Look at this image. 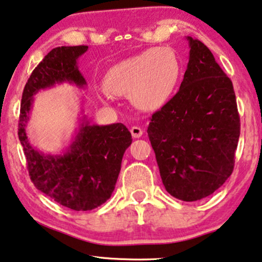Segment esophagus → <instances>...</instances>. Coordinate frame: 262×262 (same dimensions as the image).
<instances>
[{
  "instance_id": "1",
  "label": "esophagus",
  "mask_w": 262,
  "mask_h": 262,
  "mask_svg": "<svg viewBox=\"0 0 262 262\" xmlns=\"http://www.w3.org/2000/svg\"><path fill=\"white\" fill-rule=\"evenodd\" d=\"M130 131L134 138H139L143 136V128H140L139 126H132Z\"/></svg>"
}]
</instances>
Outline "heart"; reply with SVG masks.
<instances>
[{
    "instance_id": "b5f03b06",
    "label": "heart",
    "mask_w": 262,
    "mask_h": 262,
    "mask_svg": "<svg viewBox=\"0 0 262 262\" xmlns=\"http://www.w3.org/2000/svg\"><path fill=\"white\" fill-rule=\"evenodd\" d=\"M181 66L168 48H151L123 60L106 72L104 87L116 97H131L145 111L162 107L175 92Z\"/></svg>"
}]
</instances>
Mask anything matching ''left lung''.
Instances as JSON below:
<instances>
[{"label":"left lung","instance_id":"left-lung-1","mask_svg":"<svg viewBox=\"0 0 262 262\" xmlns=\"http://www.w3.org/2000/svg\"><path fill=\"white\" fill-rule=\"evenodd\" d=\"M187 40L183 81L151 117L147 136L166 191L192 202L213 194L232 175L240 117L232 80L213 53L200 40Z\"/></svg>","mask_w":262,"mask_h":262}]
</instances>
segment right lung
Listing matches in <instances>:
<instances>
[{"label": "right lung", "mask_w": 262, "mask_h": 262, "mask_svg": "<svg viewBox=\"0 0 262 262\" xmlns=\"http://www.w3.org/2000/svg\"><path fill=\"white\" fill-rule=\"evenodd\" d=\"M87 49L56 47L45 56L25 86L18 120V139L34 185L53 201L77 211L92 210L111 197L124 152L132 143L130 131L122 123L92 125L84 116L71 145L60 155H46L30 144L26 126L33 96L40 90L62 82L86 85L77 60Z\"/></svg>", "instance_id": "1"}]
</instances>
